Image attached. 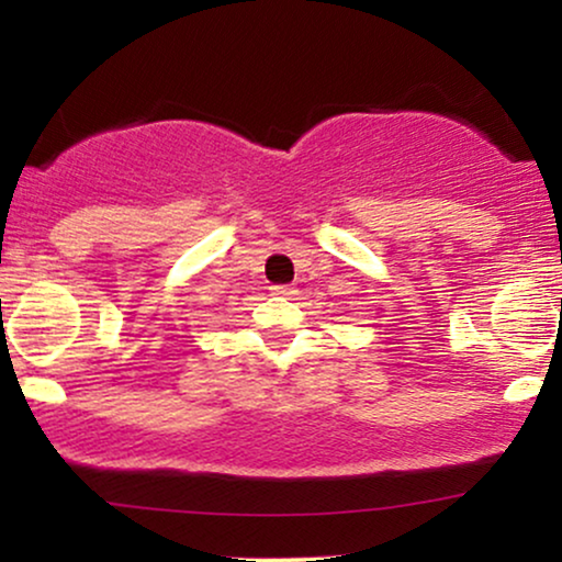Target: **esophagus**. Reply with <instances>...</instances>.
<instances>
[{"mask_svg": "<svg viewBox=\"0 0 562 562\" xmlns=\"http://www.w3.org/2000/svg\"><path fill=\"white\" fill-rule=\"evenodd\" d=\"M271 294L273 296H291L294 294V289H291L289 283H276V286H271Z\"/></svg>", "mask_w": 562, "mask_h": 562, "instance_id": "34e87169", "label": "esophagus"}]
</instances>
